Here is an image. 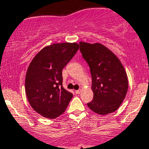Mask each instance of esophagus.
Listing matches in <instances>:
<instances>
[{
  "label": "esophagus",
  "instance_id": "34e87169",
  "mask_svg": "<svg viewBox=\"0 0 149 149\" xmlns=\"http://www.w3.org/2000/svg\"><path fill=\"white\" fill-rule=\"evenodd\" d=\"M76 94H80V90H76Z\"/></svg>",
  "mask_w": 149,
  "mask_h": 149
}]
</instances>
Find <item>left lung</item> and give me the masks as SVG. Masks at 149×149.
Returning a JSON list of instances; mask_svg holds the SVG:
<instances>
[{
	"mask_svg": "<svg viewBox=\"0 0 149 149\" xmlns=\"http://www.w3.org/2000/svg\"><path fill=\"white\" fill-rule=\"evenodd\" d=\"M80 51L90 66L94 97L88 107L92 111L107 115L118 109L127 94L128 80L125 70L115 54L100 43L80 42Z\"/></svg>",
	"mask_w": 149,
	"mask_h": 149,
	"instance_id": "1",
	"label": "left lung"
}]
</instances>
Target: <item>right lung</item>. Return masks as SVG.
<instances>
[{
    "mask_svg": "<svg viewBox=\"0 0 149 149\" xmlns=\"http://www.w3.org/2000/svg\"><path fill=\"white\" fill-rule=\"evenodd\" d=\"M76 42L54 43L42 49L30 63L25 78L27 99L33 110L47 118L63 113L73 97L62 85V69L77 52Z\"/></svg>",
    "mask_w": 149,
    "mask_h": 149,
    "instance_id": "add662e5",
    "label": "right lung"
}]
</instances>
